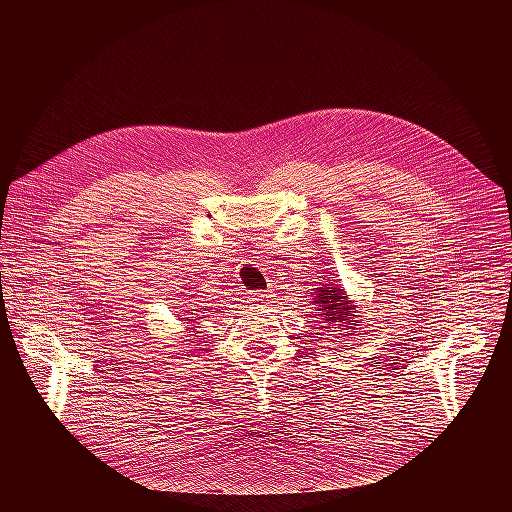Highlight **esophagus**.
I'll return each mask as SVG.
<instances>
[{
	"label": "esophagus",
	"mask_w": 512,
	"mask_h": 512,
	"mask_svg": "<svg viewBox=\"0 0 512 512\" xmlns=\"http://www.w3.org/2000/svg\"><path fill=\"white\" fill-rule=\"evenodd\" d=\"M251 297H253V301L257 305H270V303H274V294L270 290H257V292L251 294Z\"/></svg>",
	"instance_id": "obj_1"
}]
</instances>
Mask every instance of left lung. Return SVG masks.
<instances>
[{
    "label": "left lung",
    "mask_w": 512,
    "mask_h": 512,
    "mask_svg": "<svg viewBox=\"0 0 512 512\" xmlns=\"http://www.w3.org/2000/svg\"><path fill=\"white\" fill-rule=\"evenodd\" d=\"M315 309L321 315V324H334L342 326V330H353V326H359V319H355V305L344 297V288L326 284L315 290ZM346 336V334H344Z\"/></svg>",
    "instance_id": "left-lung-1"
}]
</instances>
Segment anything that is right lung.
<instances>
[{"label":"right lung","instance_id":"obj_1","mask_svg":"<svg viewBox=\"0 0 512 512\" xmlns=\"http://www.w3.org/2000/svg\"><path fill=\"white\" fill-rule=\"evenodd\" d=\"M182 319H186V317H182Z\"/></svg>","mask_w":512,"mask_h":512}]
</instances>
